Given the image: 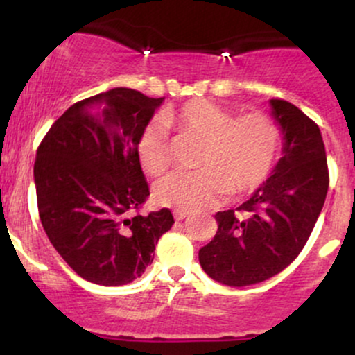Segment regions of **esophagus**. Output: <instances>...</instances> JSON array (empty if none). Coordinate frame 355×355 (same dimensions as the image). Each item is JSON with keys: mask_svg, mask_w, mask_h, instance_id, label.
<instances>
[{"mask_svg": "<svg viewBox=\"0 0 355 355\" xmlns=\"http://www.w3.org/2000/svg\"><path fill=\"white\" fill-rule=\"evenodd\" d=\"M173 217H175V220H185V218H190V214L189 211H180V210H177L173 214Z\"/></svg>", "mask_w": 355, "mask_h": 355, "instance_id": "obj_1", "label": "esophagus"}]
</instances>
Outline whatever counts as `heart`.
I'll use <instances>...</instances> for the list:
<instances>
[{
	"mask_svg": "<svg viewBox=\"0 0 355 355\" xmlns=\"http://www.w3.org/2000/svg\"><path fill=\"white\" fill-rule=\"evenodd\" d=\"M165 128L200 141L195 166L172 173L157 183L153 197L162 207L198 211L227 197H243L270 177L282 145L275 118L262 112L234 116L229 110L205 100L187 101L160 118ZM137 155L150 177H160L170 165L168 144L160 126H146L138 138Z\"/></svg>",
	"mask_w": 355,
	"mask_h": 355,
	"instance_id": "1",
	"label": "heart"
}]
</instances>
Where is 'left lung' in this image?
<instances>
[{
    "label": "left lung",
    "mask_w": 355,
    "mask_h": 355,
    "mask_svg": "<svg viewBox=\"0 0 355 355\" xmlns=\"http://www.w3.org/2000/svg\"><path fill=\"white\" fill-rule=\"evenodd\" d=\"M284 157L239 209L217 211L218 230L198 252L205 274L230 287L263 282L302 252L324 207L329 168L319 126L302 110L270 100Z\"/></svg>",
    "instance_id": "8db88e82"
}]
</instances>
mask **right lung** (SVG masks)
<instances>
[{
    "label": "right lung",
    "mask_w": 355,
    "mask_h": 355,
    "mask_svg": "<svg viewBox=\"0 0 355 355\" xmlns=\"http://www.w3.org/2000/svg\"><path fill=\"white\" fill-rule=\"evenodd\" d=\"M164 98L113 88L71 105L38 146L35 185L51 245L81 279L125 285L153 262L175 223L162 209L140 215L150 195L137 144Z\"/></svg>",
    "instance_id": "right-lung-1"
}]
</instances>
